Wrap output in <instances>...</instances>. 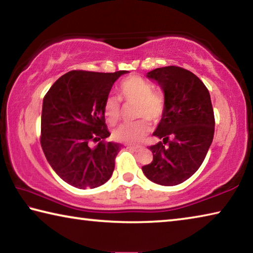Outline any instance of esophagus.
Returning a JSON list of instances; mask_svg holds the SVG:
<instances>
[{
  "instance_id": "1",
  "label": "esophagus",
  "mask_w": 253,
  "mask_h": 253,
  "mask_svg": "<svg viewBox=\"0 0 253 253\" xmlns=\"http://www.w3.org/2000/svg\"><path fill=\"white\" fill-rule=\"evenodd\" d=\"M128 148H129L130 151H132V152H139V151H142V149H143L142 146H128Z\"/></svg>"
}]
</instances>
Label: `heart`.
<instances>
[{"mask_svg":"<svg viewBox=\"0 0 253 253\" xmlns=\"http://www.w3.org/2000/svg\"><path fill=\"white\" fill-rule=\"evenodd\" d=\"M148 80L138 76H131L124 79L119 84V97L126 104H135L134 115L142 118L135 123H127L119 126L114 131V138L124 144H135L142 140L149 131V122L157 124L164 117L166 101L163 92L153 89ZM106 121L115 125L121 119V101L114 95L106 98L102 105Z\"/></svg>","mask_w":253,"mask_h":253,"instance_id":"heart-1","label":"heart"}]
</instances>
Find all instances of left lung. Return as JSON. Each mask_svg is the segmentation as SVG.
I'll return each instance as SVG.
<instances>
[{"instance_id": "1", "label": "left lung", "mask_w": 253, "mask_h": 253, "mask_svg": "<svg viewBox=\"0 0 253 253\" xmlns=\"http://www.w3.org/2000/svg\"><path fill=\"white\" fill-rule=\"evenodd\" d=\"M146 77L161 85L166 110L153 134L163 142L149 146L153 162L143 166V173L160 185H177L199 169L212 144L211 97L202 81L181 67L157 68Z\"/></svg>"}]
</instances>
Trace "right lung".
I'll list each match as a JSON object with an SVG mask.
<instances>
[{"instance_id":"1","label":"right lung","mask_w":253,"mask_h":253,"mask_svg":"<svg viewBox=\"0 0 253 253\" xmlns=\"http://www.w3.org/2000/svg\"><path fill=\"white\" fill-rule=\"evenodd\" d=\"M124 74L127 71L72 70L60 77L43 98L41 147L54 172L77 188L100 186L114 172L122 145L106 142L110 132L102 105ZM91 141L98 144L91 148Z\"/></svg>"}]
</instances>
